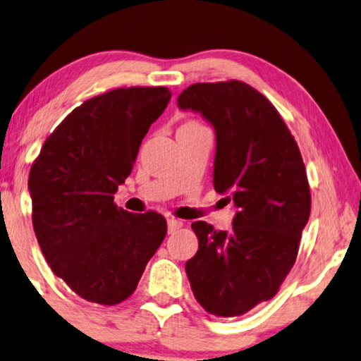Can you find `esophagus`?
I'll return each mask as SVG.
<instances>
[{"label":"esophagus","mask_w":361,"mask_h":361,"mask_svg":"<svg viewBox=\"0 0 361 361\" xmlns=\"http://www.w3.org/2000/svg\"><path fill=\"white\" fill-rule=\"evenodd\" d=\"M166 224H168V233H170V234L176 233V231L180 229L181 226H183V223H181V221L176 219V218H168Z\"/></svg>","instance_id":"esophagus-1"}]
</instances>
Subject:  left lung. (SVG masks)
<instances>
[{
  "label": "left lung",
  "mask_w": 361,
  "mask_h": 361,
  "mask_svg": "<svg viewBox=\"0 0 361 361\" xmlns=\"http://www.w3.org/2000/svg\"><path fill=\"white\" fill-rule=\"evenodd\" d=\"M178 107L213 125V185L236 208L231 231L191 224L198 252L186 276L206 312L243 315L272 299L295 262L310 216L304 160L276 107L241 80L190 85Z\"/></svg>",
  "instance_id": "left-lung-1"
}]
</instances>
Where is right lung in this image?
<instances>
[{"label":"right lung","mask_w":361,"mask_h":361,"mask_svg":"<svg viewBox=\"0 0 361 361\" xmlns=\"http://www.w3.org/2000/svg\"><path fill=\"white\" fill-rule=\"evenodd\" d=\"M170 97L166 87H128L85 100L32 163L27 186L37 243L52 272L85 300L128 299L166 236L161 214L128 213L114 195Z\"/></svg>","instance_id":"add662e5"}]
</instances>
